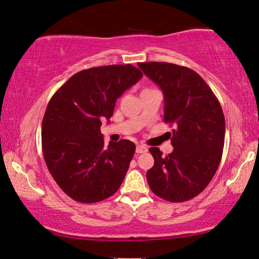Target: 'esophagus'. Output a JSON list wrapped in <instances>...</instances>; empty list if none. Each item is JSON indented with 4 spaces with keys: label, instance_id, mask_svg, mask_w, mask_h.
<instances>
[{
    "label": "esophagus",
    "instance_id": "esophagus-1",
    "mask_svg": "<svg viewBox=\"0 0 259 259\" xmlns=\"http://www.w3.org/2000/svg\"><path fill=\"white\" fill-rule=\"evenodd\" d=\"M148 151V148L144 144H138L137 148H136V152L137 153H144Z\"/></svg>",
    "mask_w": 259,
    "mask_h": 259
}]
</instances>
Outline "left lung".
Here are the masks:
<instances>
[{
    "label": "left lung",
    "instance_id": "left-lung-1",
    "mask_svg": "<svg viewBox=\"0 0 259 259\" xmlns=\"http://www.w3.org/2000/svg\"><path fill=\"white\" fill-rule=\"evenodd\" d=\"M164 94V121L175 125L173 151L150 148L154 165L146 172L151 191L169 202L195 198L213 179L222 158L226 121L219 100L193 69L168 63H138Z\"/></svg>",
    "mask_w": 259,
    "mask_h": 259
}]
</instances>
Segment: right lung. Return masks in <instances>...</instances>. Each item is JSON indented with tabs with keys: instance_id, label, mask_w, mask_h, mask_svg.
<instances>
[{
	"instance_id": "1",
	"label": "right lung",
	"mask_w": 259,
	"mask_h": 259,
	"mask_svg": "<svg viewBox=\"0 0 259 259\" xmlns=\"http://www.w3.org/2000/svg\"><path fill=\"white\" fill-rule=\"evenodd\" d=\"M142 76L130 64L83 69L50 100L41 123L44 159L58 186L75 201H102L124 180L136 146L128 140L106 145L100 128Z\"/></svg>"
}]
</instances>
